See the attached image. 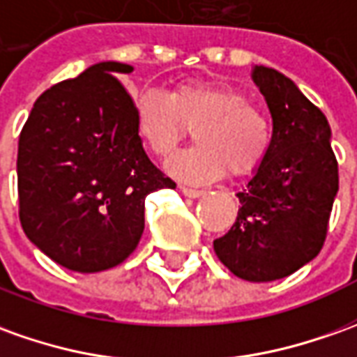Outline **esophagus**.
I'll return each instance as SVG.
<instances>
[{"label":"esophagus","mask_w":357,"mask_h":357,"mask_svg":"<svg viewBox=\"0 0 357 357\" xmlns=\"http://www.w3.org/2000/svg\"><path fill=\"white\" fill-rule=\"evenodd\" d=\"M181 192L188 198H200L204 196V190H196V188H186V186H181Z\"/></svg>","instance_id":"1"}]
</instances>
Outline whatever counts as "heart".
Listing matches in <instances>:
<instances>
[{
  "label": "heart",
  "instance_id": "b5f03b06",
  "mask_svg": "<svg viewBox=\"0 0 357 357\" xmlns=\"http://www.w3.org/2000/svg\"><path fill=\"white\" fill-rule=\"evenodd\" d=\"M137 139L155 157L169 159L194 128L192 149L174 157L169 173L188 184H208L229 169L235 176L257 171L272 146L268 118L250 107L249 97L223 83L186 81L169 95L139 91L134 99Z\"/></svg>",
  "mask_w": 357,
  "mask_h": 357
}]
</instances>
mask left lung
Segmentation results:
<instances>
[{"label": "left lung", "mask_w": 357, "mask_h": 357, "mask_svg": "<svg viewBox=\"0 0 357 357\" xmlns=\"http://www.w3.org/2000/svg\"><path fill=\"white\" fill-rule=\"evenodd\" d=\"M250 77L272 116V146L237 192L239 213L213 250L237 278L274 282L323 247L338 192V163L326 116L284 73L252 66Z\"/></svg>", "instance_id": "1"}]
</instances>
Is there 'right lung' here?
Returning <instances> with one entry per match:
<instances>
[{
  "label": "right lung",
  "instance_id": "obj_1",
  "mask_svg": "<svg viewBox=\"0 0 357 357\" xmlns=\"http://www.w3.org/2000/svg\"><path fill=\"white\" fill-rule=\"evenodd\" d=\"M132 71L99 61L44 91L19 136L24 235L81 274L126 260L144 233L147 194L174 188L137 139L134 102L116 79Z\"/></svg>",
  "mask_w": 357,
  "mask_h": 357
}]
</instances>
